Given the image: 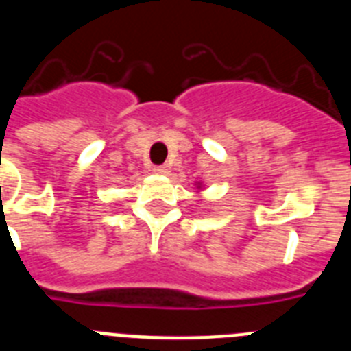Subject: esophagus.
<instances>
[{"instance_id":"1","label":"esophagus","mask_w":351,"mask_h":351,"mask_svg":"<svg viewBox=\"0 0 351 351\" xmlns=\"http://www.w3.org/2000/svg\"><path fill=\"white\" fill-rule=\"evenodd\" d=\"M154 173H158V176H167V173L170 172V167L169 165H158L154 167Z\"/></svg>"}]
</instances>
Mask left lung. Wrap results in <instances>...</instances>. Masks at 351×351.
I'll return each mask as SVG.
<instances>
[{"mask_svg": "<svg viewBox=\"0 0 351 351\" xmlns=\"http://www.w3.org/2000/svg\"><path fill=\"white\" fill-rule=\"evenodd\" d=\"M197 188H200V182H198V186H197Z\"/></svg>", "mask_w": 351, "mask_h": 351, "instance_id": "8db88e82", "label": "left lung"}]
</instances>
